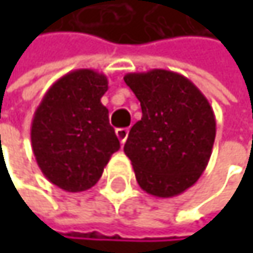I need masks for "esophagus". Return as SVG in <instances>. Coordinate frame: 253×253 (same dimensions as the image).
<instances>
[{"instance_id": "34e87169", "label": "esophagus", "mask_w": 253, "mask_h": 253, "mask_svg": "<svg viewBox=\"0 0 253 253\" xmlns=\"http://www.w3.org/2000/svg\"><path fill=\"white\" fill-rule=\"evenodd\" d=\"M116 134H117L119 140H120L122 143H125V142H126L127 136H128V128H126V127H120V128H117V130H116Z\"/></svg>"}]
</instances>
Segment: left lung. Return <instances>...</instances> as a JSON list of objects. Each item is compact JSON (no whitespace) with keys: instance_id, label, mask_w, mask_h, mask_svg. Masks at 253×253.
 <instances>
[{"instance_id":"left-lung-1","label":"left lung","mask_w":253,"mask_h":253,"mask_svg":"<svg viewBox=\"0 0 253 253\" xmlns=\"http://www.w3.org/2000/svg\"><path fill=\"white\" fill-rule=\"evenodd\" d=\"M142 119L128 131L125 154L146 193L173 198L205 171L215 140V116L205 95L183 75L154 69L127 73Z\"/></svg>"}]
</instances>
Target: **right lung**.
I'll return each instance as SVG.
<instances>
[{
  "label": "right lung",
  "mask_w": 253,
  "mask_h": 253,
  "mask_svg": "<svg viewBox=\"0 0 253 253\" xmlns=\"http://www.w3.org/2000/svg\"><path fill=\"white\" fill-rule=\"evenodd\" d=\"M107 90L105 75L73 70L52 83L33 114L30 140L36 163L43 176L66 192L96 184L120 149L101 102Z\"/></svg>",
  "instance_id": "right-lung-1"
}]
</instances>
